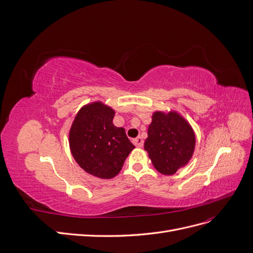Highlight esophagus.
<instances>
[{
	"mask_svg": "<svg viewBox=\"0 0 253 253\" xmlns=\"http://www.w3.org/2000/svg\"><path fill=\"white\" fill-rule=\"evenodd\" d=\"M132 141H133V143L136 145L137 148H141L142 145H143V139L141 138V137H137V138L133 139Z\"/></svg>",
	"mask_w": 253,
	"mask_h": 253,
	"instance_id": "obj_1",
	"label": "esophagus"
}]
</instances>
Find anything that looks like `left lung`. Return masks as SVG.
Here are the masks:
<instances>
[{"label": "left lung", "instance_id": "obj_1", "mask_svg": "<svg viewBox=\"0 0 253 253\" xmlns=\"http://www.w3.org/2000/svg\"><path fill=\"white\" fill-rule=\"evenodd\" d=\"M194 148V131L181 115L175 111L153 114L144 150L159 173L175 174L189 163Z\"/></svg>", "mask_w": 253, "mask_h": 253}]
</instances>
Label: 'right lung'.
I'll return each instance as SVG.
<instances>
[{
  "instance_id": "add662e5",
  "label": "right lung",
  "mask_w": 253,
  "mask_h": 253,
  "mask_svg": "<svg viewBox=\"0 0 253 253\" xmlns=\"http://www.w3.org/2000/svg\"><path fill=\"white\" fill-rule=\"evenodd\" d=\"M115 111L100 101L82 106L70 129L72 155L82 169L96 177L116 176L135 145L124 127L113 125Z\"/></svg>"
}]
</instances>
